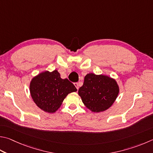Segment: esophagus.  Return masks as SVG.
<instances>
[{"label":"esophagus","mask_w":153,"mask_h":153,"mask_svg":"<svg viewBox=\"0 0 153 153\" xmlns=\"http://www.w3.org/2000/svg\"><path fill=\"white\" fill-rule=\"evenodd\" d=\"M74 85L75 86H76V88H77V90H78V89H79V84H78V83H77V82H76V83H74Z\"/></svg>","instance_id":"esophagus-1"}]
</instances>
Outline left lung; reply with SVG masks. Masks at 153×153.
<instances>
[{"instance_id":"left-lung-1","label":"left lung","mask_w":153,"mask_h":153,"mask_svg":"<svg viewBox=\"0 0 153 153\" xmlns=\"http://www.w3.org/2000/svg\"><path fill=\"white\" fill-rule=\"evenodd\" d=\"M119 88L114 79L104 75L88 74L78 90L83 103L94 112H103L116 100Z\"/></svg>"}]
</instances>
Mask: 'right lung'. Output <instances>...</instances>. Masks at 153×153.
Here are the masks:
<instances>
[{"mask_svg": "<svg viewBox=\"0 0 153 153\" xmlns=\"http://www.w3.org/2000/svg\"><path fill=\"white\" fill-rule=\"evenodd\" d=\"M76 91L75 85L67 78H61L57 70L41 73L33 77L30 84L33 101L39 108L48 113L57 111L68 94Z\"/></svg>", "mask_w": 153, "mask_h": 153, "instance_id": "right-lung-1", "label": "right lung"}]
</instances>
